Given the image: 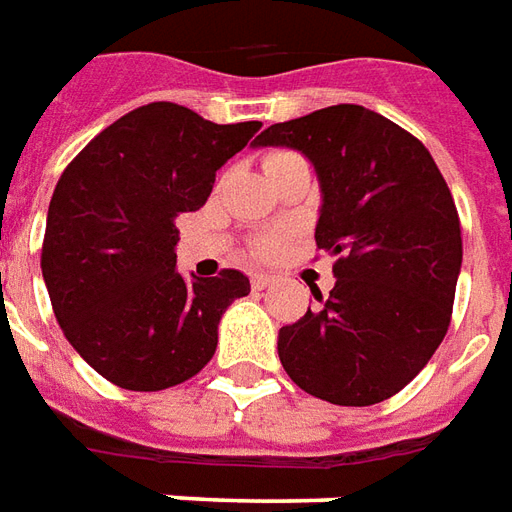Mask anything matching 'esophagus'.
<instances>
[{"label": "esophagus", "instance_id": "1", "mask_svg": "<svg viewBox=\"0 0 512 512\" xmlns=\"http://www.w3.org/2000/svg\"><path fill=\"white\" fill-rule=\"evenodd\" d=\"M275 278L273 275H267V273H256L253 278H250V286L256 289V292H262V289H267V286L273 284Z\"/></svg>", "mask_w": 512, "mask_h": 512}]
</instances>
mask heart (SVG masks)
<instances>
[{"mask_svg": "<svg viewBox=\"0 0 512 512\" xmlns=\"http://www.w3.org/2000/svg\"><path fill=\"white\" fill-rule=\"evenodd\" d=\"M278 245H281V239L278 237H264L262 242H259V253L270 256V253H275V250H278Z\"/></svg>", "mask_w": 512, "mask_h": 512, "instance_id": "b5f03b06", "label": "heart"}]
</instances>
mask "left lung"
Masks as SVG:
<instances>
[{"mask_svg": "<svg viewBox=\"0 0 512 512\" xmlns=\"http://www.w3.org/2000/svg\"><path fill=\"white\" fill-rule=\"evenodd\" d=\"M256 146L303 151L320 176L317 250L336 286L278 333L297 386L333 405L394 397L447 336L463 239L452 192L430 151L389 118L336 104L267 126Z\"/></svg>", "mask_w": 512, "mask_h": 512, "instance_id": "8db88e82", "label": "left lung"}]
</instances>
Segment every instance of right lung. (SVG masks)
<instances>
[{"mask_svg":"<svg viewBox=\"0 0 512 512\" xmlns=\"http://www.w3.org/2000/svg\"><path fill=\"white\" fill-rule=\"evenodd\" d=\"M259 129L154 101L68 162L49 204L41 270L65 339L101 378L162 391L212 361L220 317L250 281L239 270L179 275L176 217L206 204L217 170Z\"/></svg>","mask_w":512,"mask_h":512,"instance_id":"1","label":"right lung"}]
</instances>
